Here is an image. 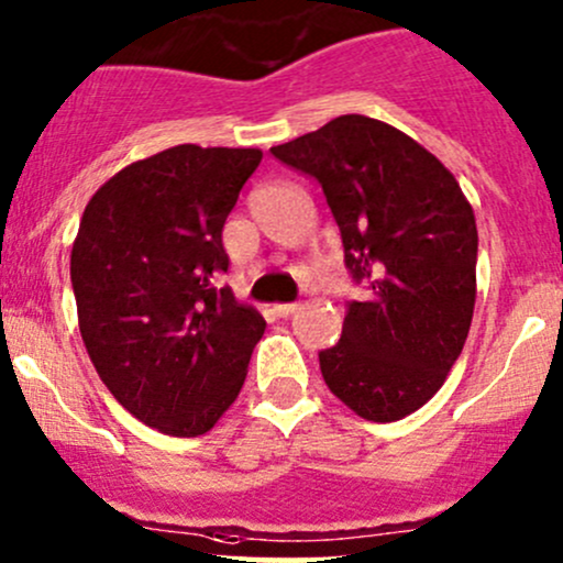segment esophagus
Returning <instances> with one entry per match:
<instances>
[{"mask_svg": "<svg viewBox=\"0 0 563 563\" xmlns=\"http://www.w3.org/2000/svg\"><path fill=\"white\" fill-rule=\"evenodd\" d=\"M296 310H299V305H294V301H291V305H275L277 318H291Z\"/></svg>", "mask_w": 563, "mask_h": 563, "instance_id": "esophagus-1", "label": "esophagus"}]
</instances>
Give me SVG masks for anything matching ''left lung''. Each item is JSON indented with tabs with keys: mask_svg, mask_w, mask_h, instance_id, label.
<instances>
[{
	"mask_svg": "<svg viewBox=\"0 0 563 563\" xmlns=\"http://www.w3.org/2000/svg\"><path fill=\"white\" fill-rule=\"evenodd\" d=\"M269 152L323 187L344 264L372 288L320 352L325 385L368 422L409 417L441 390L471 331V202L435 154L372 117L342 114Z\"/></svg>",
	"mask_w": 563,
	"mask_h": 563,
	"instance_id": "8db88e82",
	"label": "left lung"
}]
</instances>
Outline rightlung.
<instances>
[{"instance_id": "1", "label": "right lung", "mask_w": 563, "mask_h": 563, "mask_svg": "<svg viewBox=\"0 0 563 563\" xmlns=\"http://www.w3.org/2000/svg\"><path fill=\"white\" fill-rule=\"evenodd\" d=\"M262 150L178 144L85 206L71 245L79 333L109 393L150 428L202 435L240 395L264 318L219 288L221 230Z\"/></svg>"}]
</instances>
